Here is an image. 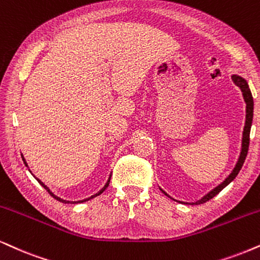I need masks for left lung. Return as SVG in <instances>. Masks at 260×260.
Here are the masks:
<instances>
[{"label": "left lung", "mask_w": 260, "mask_h": 260, "mask_svg": "<svg viewBox=\"0 0 260 260\" xmlns=\"http://www.w3.org/2000/svg\"><path fill=\"white\" fill-rule=\"evenodd\" d=\"M232 79L233 81H234L236 86L240 87V90L242 92V96H244V100L246 102V121H245V127H244V132H242V141H241V152H240V156H239V159L238 162H236L234 169H233V172L229 174L228 177L223 181L222 183H219L217 187H215L212 190H210L208 194H205L203 197L202 199H199L198 202L196 203H189V204H196V205H198V204H203V203H206L208 200L212 199L213 197L217 196L221 190L224 188L225 186H228L229 183H231L233 180L235 179L236 175H238L240 170H241L242 166H244V162L246 159V156H247V152H248V146H249V132H251V126H252V120H253V97H252V93H251V90H249L248 87V84L247 81L245 80L244 78L240 77V75H232ZM162 192L164 193L166 196L167 194L166 192L162 188H159ZM169 198H172V197L168 196ZM173 199V198H172ZM175 200V199H174ZM177 202V200H176ZM181 203V202H180ZM185 204H188V203H185Z\"/></svg>", "instance_id": "obj_1"}]
</instances>
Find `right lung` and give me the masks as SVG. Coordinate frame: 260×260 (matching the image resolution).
I'll list each match as a JSON object with an SVG mask.
<instances>
[{"mask_svg": "<svg viewBox=\"0 0 260 260\" xmlns=\"http://www.w3.org/2000/svg\"><path fill=\"white\" fill-rule=\"evenodd\" d=\"M21 157H22V160H24L25 166H26V167H28V166H27V163H26V160H25V158H24V156H22V154H21ZM110 177H111V175H109V179H108V181H107V183H106V185H104V187H103V188H102V189L100 190V192H98V193H96V194L91 196V197H90V198H86V199H83V200H78V202H68V200H63V199L58 198V197H57V196H55V194H54V193H52V192H51V190L48 188V186H45V185H44V183H43V182L41 181V180H39V179H37V177H36V179H37V181H38L39 183H41V185H42L43 187H44V188H45V189H47V190H48V192H49V194H50V196L52 197V198H55V199H56V200H58V202H61V203H64V204H68V203H71V204H79V203H85V202H87V200H90V199H92V198H94V197H97V196H100V194H102V193H103V192H104V190H106V188H107V187H108V186H109V182H110Z\"/></svg>", "mask_w": 260, "mask_h": 260, "instance_id": "obj_1", "label": "right lung"}]
</instances>
